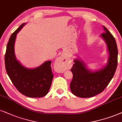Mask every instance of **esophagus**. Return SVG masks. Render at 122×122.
<instances>
[{
  "mask_svg": "<svg viewBox=\"0 0 122 122\" xmlns=\"http://www.w3.org/2000/svg\"><path fill=\"white\" fill-rule=\"evenodd\" d=\"M55 65L58 68L59 71L63 72L64 71L68 68L70 63L64 56H61L56 59L55 62Z\"/></svg>",
  "mask_w": 122,
  "mask_h": 122,
  "instance_id": "esophagus-1",
  "label": "esophagus"
}]
</instances>
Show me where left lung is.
I'll use <instances>...</instances> for the list:
<instances>
[{
	"mask_svg": "<svg viewBox=\"0 0 122 122\" xmlns=\"http://www.w3.org/2000/svg\"><path fill=\"white\" fill-rule=\"evenodd\" d=\"M101 37L107 45L109 56L106 65L100 70L93 71L87 68L85 63L80 59L74 60L71 69L73 79L70 89L74 95L81 98L94 97L106 88L115 74L118 64V48L113 36L106 27Z\"/></svg>",
	"mask_w": 122,
	"mask_h": 122,
	"instance_id": "1",
	"label": "left lung"
}]
</instances>
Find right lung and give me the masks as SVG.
Here are the masks:
<instances>
[{
  "mask_svg": "<svg viewBox=\"0 0 122 122\" xmlns=\"http://www.w3.org/2000/svg\"><path fill=\"white\" fill-rule=\"evenodd\" d=\"M26 23H23L13 33L7 43L5 54V66L9 77L21 94L31 98L44 97L51 85L53 74L51 63L47 61L35 68H28L16 59L15 43L17 34Z\"/></svg>",
  "mask_w": 122,
  "mask_h": 122,
  "instance_id": "right-lung-1",
  "label": "right lung"
}]
</instances>
